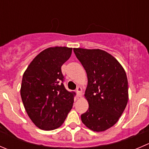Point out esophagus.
Returning <instances> with one entry per match:
<instances>
[{
  "label": "esophagus",
  "instance_id": "34e87169",
  "mask_svg": "<svg viewBox=\"0 0 149 149\" xmlns=\"http://www.w3.org/2000/svg\"><path fill=\"white\" fill-rule=\"evenodd\" d=\"M81 92H82V89L81 86H78L77 89H76V94H77L78 97H80L81 95Z\"/></svg>",
  "mask_w": 149,
  "mask_h": 149
}]
</instances>
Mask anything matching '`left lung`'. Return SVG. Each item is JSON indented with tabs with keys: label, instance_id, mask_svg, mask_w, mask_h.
Here are the masks:
<instances>
[{
	"label": "left lung",
	"instance_id": "obj_1",
	"mask_svg": "<svg viewBox=\"0 0 149 149\" xmlns=\"http://www.w3.org/2000/svg\"><path fill=\"white\" fill-rule=\"evenodd\" d=\"M75 54L86 72L85 97L89 109L81 114L86 127L96 132L109 129L119 120L128 102V81L116 58L101 49L74 48Z\"/></svg>",
	"mask_w": 149,
	"mask_h": 149
}]
</instances>
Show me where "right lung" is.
I'll return each mask as SVG.
<instances>
[{"instance_id":"right-lung-1","label":"right lung","mask_w":149,"mask_h":149,"mask_svg":"<svg viewBox=\"0 0 149 149\" xmlns=\"http://www.w3.org/2000/svg\"><path fill=\"white\" fill-rule=\"evenodd\" d=\"M71 53L72 48L68 47L46 49L33 59L23 74L22 100L30 119L40 129L58 128L73 107L76 93L65 88L61 70Z\"/></svg>"}]
</instances>
